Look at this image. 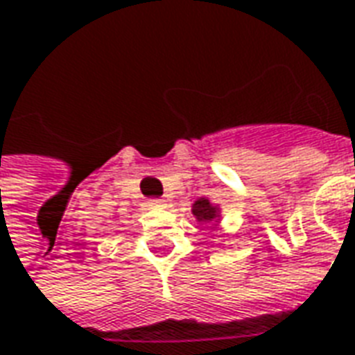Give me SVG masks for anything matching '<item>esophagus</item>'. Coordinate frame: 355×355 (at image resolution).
Listing matches in <instances>:
<instances>
[{"label": "esophagus", "mask_w": 355, "mask_h": 355, "mask_svg": "<svg viewBox=\"0 0 355 355\" xmlns=\"http://www.w3.org/2000/svg\"><path fill=\"white\" fill-rule=\"evenodd\" d=\"M147 206H149V208H164L166 202H164L162 198H149V200H147Z\"/></svg>", "instance_id": "obj_1"}]
</instances>
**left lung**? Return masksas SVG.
<instances>
[{"label": "left lung", "mask_w": 355, "mask_h": 355, "mask_svg": "<svg viewBox=\"0 0 355 355\" xmlns=\"http://www.w3.org/2000/svg\"><path fill=\"white\" fill-rule=\"evenodd\" d=\"M217 208L209 204L208 198H198L195 204H193V216L198 219V221H214L217 219Z\"/></svg>", "instance_id": "8db88e82"}]
</instances>
